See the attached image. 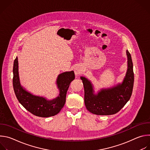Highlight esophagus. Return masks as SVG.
Returning <instances> with one entry per match:
<instances>
[{
  "label": "esophagus",
  "mask_w": 150,
  "mask_h": 150,
  "mask_svg": "<svg viewBox=\"0 0 150 150\" xmlns=\"http://www.w3.org/2000/svg\"><path fill=\"white\" fill-rule=\"evenodd\" d=\"M82 71H83L82 68L80 66H76L74 68V72L76 76H78L81 75L82 73Z\"/></svg>",
  "instance_id": "esophagus-1"
}]
</instances>
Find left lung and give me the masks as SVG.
I'll use <instances>...</instances> for the list:
<instances>
[{"label":"left lung","instance_id":"obj_1","mask_svg":"<svg viewBox=\"0 0 150 150\" xmlns=\"http://www.w3.org/2000/svg\"><path fill=\"white\" fill-rule=\"evenodd\" d=\"M127 68L122 83L101 88L95 93L93 85L87 78L81 76L84 88V102L87 109L97 115H111L119 112L129 100L134 87V74L131 54L126 50Z\"/></svg>","mask_w":150,"mask_h":150}]
</instances>
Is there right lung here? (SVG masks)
Here are the masks:
<instances>
[{"label": "right lung", "instance_id": "obj_1", "mask_svg": "<svg viewBox=\"0 0 150 150\" xmlns=\"http://www.w3.org/2000/svg\"><path fill=\"white\" fill-rule=\"evenodd\" d=\"M13 90L19 102L28 112L35 116L42 117L53 116L60 112L65 105L70 83L75 79L73 71L59 74L56 80L59 94L56 98L48 100L44 97L33 95L21 85L18 72V57L13 62Z\"/></svg>", "mask_w": 150, "mask_h": 150}]
</instances>
